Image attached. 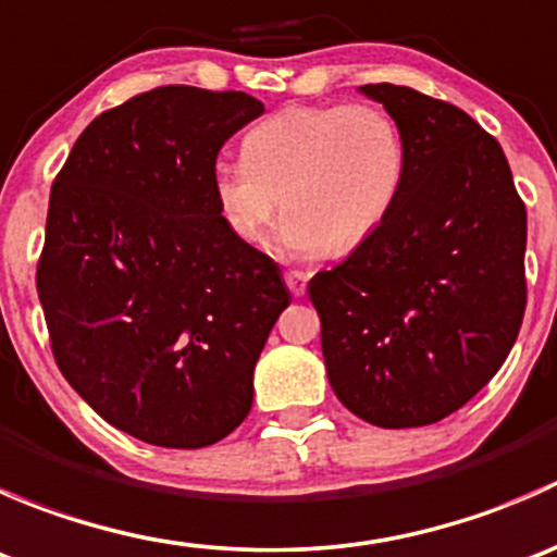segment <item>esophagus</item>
I'll return each mask as SVG.
<instances>
[{
    "instance_id": "obj_1",
    "label": "esophagus",
    "mask_w": 557,
    "mask_h": 557,
    "mask_svg": "<svg viewBox=\"0 0 557 557\" xmlns=\"http://www.w3.org/2000/svg\"><path fill=\"white\" fill-rule=\"evenodd\" d=\"M285 285L294 296H305L307 290V274L305 272H288L285 274Z\"/></svg>"
}]
</instances>
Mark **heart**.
Instances as JSON below:
<instances>
[{"instance_id":"heart-1","label":"heart","mask_w":557,"mask_h":557,"mask_svg":"<svg viewBox=\"0 0 557 557\" xmlns=\"http://www.w3.org/2000/svg\"><path fill=\"white\" fill-rule=\"evenodd\" d=\"M243 164H218L212 201L228 232L261 245L283 207L288 256H345L387 221L407 180V145L374 104L285 107L250 128Z\"/></svg>"}]
</instances>
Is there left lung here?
I'll use <instances>...</instances> for the list:
<instances>
[{
	"label": "left lung",
	"mask_w": 557,
	"mask_h": 557,
	"mask_svg": "<svg viewBox=\"0 0 557 557\" xmlns=\"http://www.w3.org/2000/svg\"><path fill=\"white\" fill-rule=\"evenodd\" d=\"M407 145L387 221L310 280L336 398L380 429L440 423L491 383L525 312V205L502 145L458 107L361 86Z\"/></svg>",
	"instance_id": "8db88e82"
}]
</instances>
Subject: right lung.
<instances>
[{
	"instance_id": "right-lung-1",
	"label": "right lung",
	"mask_w": 557,
	"mask_h": 557,
	"mask_svg": "<svg viewBox=\"0 0 557 557\" xmlns=\"http://www.w3.org/2000/svg\"><path fill=\"white\" fill-rule=\"evenodd\" d=\"M263 104L164 86L88 123L50 188L39 305L66 383L159 447L221 442L290 305L280 267L221 221L210 177Z\"/></svg>"
}]
</instances>
